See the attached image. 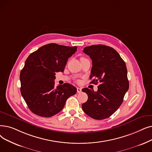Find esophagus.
Here are the masks:
<instances>
[{"mask_svg": "<svg viewBox=\"0 0 152 152\" xmlns=\"http://www.w3.org/2000/svg\"><path fill=\"white\" fill-rule=\"evenodd\" d=\"M81 89L80 88H77V92H78V93H80V92H81Z\"/></svg>", "mask_w": 152, "mask_h": 152, "instance_id": "obj_1", "label": "esophagus"}]
</instances>
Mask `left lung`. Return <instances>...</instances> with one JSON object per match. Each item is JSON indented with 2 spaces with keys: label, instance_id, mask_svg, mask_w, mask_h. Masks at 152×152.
I'll return each mask as SVG.
<instances>
[{
  "label": "left lung",
  "instance_id": "obj_1",
  "mask_svg": "<svg viewBox=\"0 0 152 152\" xmlns=\"http://www.w3.org/2000/svg\"><path fill=\"white\" fill-rule=\"evenodd\" d=\"M92 62L91 83L101 84L96 92L85 88L88 101L82 104L84 113L91 118L102 120L113 115L122 104L129 88L126 64L119 54L112 47L103 45L84 48Z\"/></svg>",
  "mask_w": 152,
  "mask_h": 152
}]
</instances>
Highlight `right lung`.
<instances>
[{
	"instance_id": "right-lung-1",
	"label": "right lung",
	"mask_w": 152,
	"mask_h": 152,
	"mask_svg": "<svg viewBox=\"0 0 152 152\" xmlns=\"http://www.w3.org/2000/svg\"><path fill=\"white\" fill-rule=\"evenodd\" d=\"M76 47L56 43L45 45L31 53L20 75V91L28 108L35 114L50 117L63 109L67 99L76 93L73 86H55V75L63 72Z\"/></svg>"
}]
</instances>
